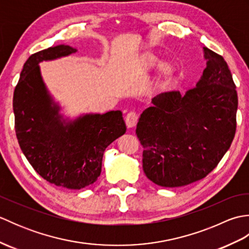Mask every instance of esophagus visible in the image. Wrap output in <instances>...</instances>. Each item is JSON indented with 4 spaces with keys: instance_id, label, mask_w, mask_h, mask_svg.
I'll use <instances>...</instances> for the list:
<instances>
[{
    "instance_id": "obj_1",
    "label": "esophagus",
    "mask_w": 249,
    "mask_h": 249,
    "mask_svg": "<svg viewBox=\"0 0 249 249\" xmlns=\"http://www.w3.org/2000/svg\"><path fill=\"white\" fill-rule=\"evenodd\" d=\"M137 121H138V114L136 112H129L125 116V123L128 128L135 127L137 124Z\"/></svg>"
}]
</instances>
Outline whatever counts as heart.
I'll use <instances>...</instances> for the list:
<instances>
[{
	"label": "heart",
	"instance_id": "1",
	"mask_svg": "<svg viewBox=\"0 0 249 249\" xmlns=\"http://www.w3.org/2000/svg\"><path fill=\"white\" fill-rule=\"evenodd\" d=\"M158 66L157 87L165 88L170 84L177 76V67L170 61L161 62V56L155 51L146 50L137 59V71L142 76H145Z\"/></svg>",
	"mask_w": 249,
	"mask_h": 249
}]
</instances>
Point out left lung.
<instances>
[{"mask_svg":"<svg viewBox=\"0 0 249 249\" xmlns=\"http://www.w3.org/2000/svg\"><path fill=\"white\" fill-rule=\"evenodd\" d=\"M206 67L185 95L161 93L145 109L136 134L147 178L181 187L205 178L233 141L237 93L224 57L203 47Z\"/></svg>","mask_w":249,"mask_h":249,"instance_id":"1","label":"left lung"}]
</instances>
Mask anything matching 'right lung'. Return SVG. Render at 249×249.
Returning <instances> with one entry per match:
<instances>
[{"mask_svg":"<svg viewBox=\"0 0 249 249\" xmlns=\"http://www.w3.org/2000/svg\"><path fill=\"white\" fill-rule=\"evenodd\" d=\"M67 45L50 47L24 63L14 92L15 129L19 145L34 170L56 186L81 189L102 172L104 152L125 134L120 110L87 113L70 120L60 111L43 80L39 63L76 53Z\"/></svg>","mask_w":249,"mask_h":249,"instance_id":"add662e5","label":"right lung"}]
</instances>
